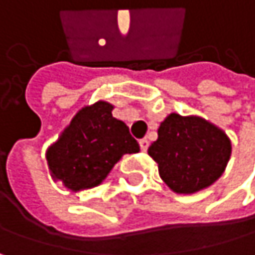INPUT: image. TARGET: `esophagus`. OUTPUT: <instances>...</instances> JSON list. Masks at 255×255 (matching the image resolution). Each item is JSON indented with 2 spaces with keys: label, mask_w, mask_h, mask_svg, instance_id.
Returning <instances> with one entry per match:
<instances>
[{
  "label": "esophagus",
  "mask_w": 255,
  "mask_h": 255,
  "mask_svg": "<svg viewBox=\"0 0 255 255\" xmlns=\"http://www.w3.org/2000/svg\"><path fill=\"white\" fill-rule=\"evenodd\" d=\"M139 147H141V150H142V151H145V150L148 148V139H147V138L139 139Z\"/></svg>",
  "instance_id": "obj_1"
}]
</instances>
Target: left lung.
Returning a JSON list of instances; mask_svg holds the SVG:
<instances>
[{"instance_id": "obj_1", "label": "left lung", "mask_w": 255, "mask_h": 255, "mask_svg": "<svg viewBox=\"0 0 255 255\" xmlns=\"http://www.w3.org/2000/svg\"><path fill=\"white\" fill-rule=\"evenodd\" d=\"M147 153L159 176L176 194H194L215 183L232 156L227 133L198 116L171 113L157 129Z\"/></svg>"}]
</instances>
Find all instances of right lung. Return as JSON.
<instances>
[{
	"instance_id": "obj_1",
	"label": "right lung",
	"mask_w": 255,
	"mask_h": 255,
	"mask_svg": "<svg viewBox=\"0 0 255 255\" xmlns=\"http://www.w3.org/2000/svg\"><path fill=\"white\" fill-rule=\"evenodd\" d=\"M114 105L98 101L81 108L58 139L46 150V162L54 182L73 192L101 185L126 153L139 145L129 128L113 117Z\"/></svg>"
}]
</instances>
